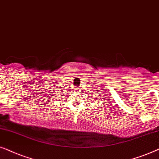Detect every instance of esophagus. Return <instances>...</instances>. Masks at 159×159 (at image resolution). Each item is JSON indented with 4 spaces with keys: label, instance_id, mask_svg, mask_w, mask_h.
<instances>
[{
    "label": "esophagus",
    "instance_id": "esophagus-1",
    "mask_svg": "<svg viewBox=\"0 0 159 159\" xmlns=\"http://www.w3.org/2000/svg\"><path fill=\"white\" fill-rule=\"evenodd\" d=\"M80 90H81V89H80V88H78V91H80Z\"/></svg>",
    "mask_w": 159,
    "mask_h": 159
}]
</instances>
